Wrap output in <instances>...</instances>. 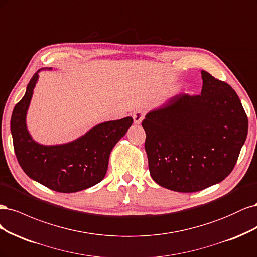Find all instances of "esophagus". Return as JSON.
Returning a JSON list of instances; mask_svg holds the SVG:
<instances>
[{
	"instance_id": "esophagus-1",
	"label": "esophagus",
	"mask_w": 257,
	"mask_h": 257,
	"mask_svg": "<svg viewBox=\"0 0 257 257\" xmlns=\"http://www.w3.org/2000/svg\"><path fill=\"white\" fill-rule=\"evenodd\" d=\"M132 116H134V121H135L136 125H140V123L142 122V120L144 118V112L141 111V110L136 111Z\"/></svg>"
}]
</instances>
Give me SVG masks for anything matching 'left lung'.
Here are the masks:
<instances>
[{
	"label": "left lung",
	"instance_id": "obj_1",
	"mask_svg": "<svg viewBox=\"0 0 257 257\" xmlns=\"http://www.w3.org/2000/svg\"><path fill=\"white\" fill-rule=\"evenodd\" d=\"M201 73V95L174 96L142 121L151 176L172 191L197 192L221 183L247 136V117L235 90Z\"/></svg>",
	"mask_w": 257,
	"mask_h": 257
}]
</instances>
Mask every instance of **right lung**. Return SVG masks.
Masks as SVG:
<instances>
[{
  "label": "right lung",
  "mask_w": 257,
  "mask_h": 257,
  "mask_svg": "<svg viewBox=\"0 0 257 257\" xmlns=\"http://www.w3.org/2000/svg\"><path fill=\"white\" fill-rule=\"evenodd\" d=\"M41 68L30 80L26 94L15 105L11 119L14 150L27 175L56 192L72 193L97 185L104 178L110 154L134 122L131 116L90 128L67 143L44 145L33 139L27 125L28 110Z\"/></svg>",
  "instance_id": "add662e5"
}]
</instances>
